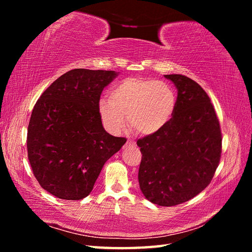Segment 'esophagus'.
Wrapping results in <instances>:
<instances>
[{
	"instance_id": "esophagus-1",
	"label": "esophagus",
	"mask_w": 252,
	"mask_h": 252,
	"mask_svg": "<svg viewBox=\"0 0 252 252\" xmlns=\"http://www.w3.org/2000/svg\"><path fill=\"white\" fill-rule=\"evenodd\" d=\"M126 145H135V142L133 140H127L126 141Z\"/></svg>"
}]
</instances>
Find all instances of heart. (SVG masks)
Returning <instances> with one entry per match:
<instances>
[{
	"instance_id": "heart-1",
	"label": "heart",
	"mask_w": 252,
	"mask_h": 252,
	"mask_svg": "<svg viewBox=\"0 0 252 252\" xmlns=\"http://www.w3.org/2000/svg\"><path fill=\"white\" fill-rule=\"evenodd\" d=\"M178 107L175 91L169 84L154 79L127 78L116 84L108 98H101L98 112L107 130L120 132L129 125L143 135L161 131Z\"/></svg>"
}]
</instances>
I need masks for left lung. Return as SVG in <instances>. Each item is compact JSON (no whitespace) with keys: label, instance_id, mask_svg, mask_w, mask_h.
<instances>
[{"label":"left lung","instance_id":"1","mask_svg":"<svg viewBox=\"0 0 252 252\" xmlns=\"http://www.w3.org/2000/svg\"><path fill=\"white\" fill-rule=\"evenodd\" d=\"M178 89V107L168 126L137 141L138 183L146 199L171 207L189 201L210 184L220 162L222 133L210 98L182 74H165Z\"/></svg>","mask_w":252,"mask_h":252}]
</instances>
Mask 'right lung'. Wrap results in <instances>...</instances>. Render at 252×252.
<instances>
[{
    "label": "right lung",
    "instance_id": "1",
    "mask_svg": "<svg viewBox=\"0 0 252 252\" xmlns=\"http://www.w3.org/2000/svg\"><path fill=\"white\" fill-rule=\"evenodd\" d=\"M118 76L111 70L73 69L47 88L35 103L27 134L32 172L42 189L65 200L87 197L126 137L101 125L98 103Z\"/></svg>",
    "mask_w": 252,
    "mask_h": 252
}]
</instances>
